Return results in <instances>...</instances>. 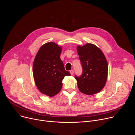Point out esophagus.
I'll list each match as a JSON object with an SVG mask.
<instances>
[{
  "instance_id": "obj_1",
  "label": "esophagus",
  "mask_w": 135,
  "mask_h": 135,
  "mask_svg": "<svg viewBox=\"0 0 135 135\" xmlns=\"http://www.w3.org/2000/svg\"><path fill=\"white\" fill-rule=\"evenodd\" d=\"M70 73L71 75H73V74H74V70H70Z\"/></svg>"
}]
</instances>
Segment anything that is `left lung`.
Wrapping results in <instances>:
<instances>
[{
	"label": "left lung",
	"instance_id": "8db88e82",
	"mask_svg": "<svg viewBox=\"0 0 135 135\" xmlns=\"http://www.w3.org/2000/svg\"><path fill=\"white\" fill-rule=\"evenodd\" d=\"M83 68L80 77L75 76L79 90L86 95L99 92L106 84L108 64L102 51L97 46L86 43L77 46Z\"/></svg>",
	"mask_w": 135,
	"mask_h": 135
}]
</instances>
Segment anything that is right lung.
<instances>
[{"mask_svg": "<svg viewBox=\"0 0 135 135\" xmlns=\"http://www.w3.org/2000/svg\"><path fill=\"white\" fill-rule=\"evenodd\" d=\"M61 51L62 47L54 42L45 43L38 50L33 64V76L37 89L51 97L60 91L65 76L70 75L60 59Z\"/></svg>", "mask_w": 135, "mask_h": 135, "instance_id": "right-lung-1", "label": "right lung"}]
</instances>
